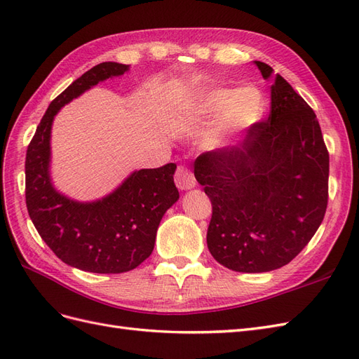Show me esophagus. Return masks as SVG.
Segmentation results:
<instances>
[{
    "instance_id": "esophagus-1",
    "label": "esophagus",
    "mask_w": 359,
    "mask_h": 359,
    "mask_svg": "<svg viewBox=\"0 0 359 359\" xmlns=\"http://www.w3.org/2000/svg\"><path fill=\"white\" fill-rule=\"evenodd\" d=\"M175 184L180 190H189L196 186V180H194L193 172L189 166L180 165L175 172Z\"/></svg>"
}]
</instances>
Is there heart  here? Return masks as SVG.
Wrapping results in <instances>:
<instances>
[{"instance_id": "obj_1", "label": "heart", "mask_w": 359, "mask_h": 359, "mask_svg": "<svg viewBox=\"0 0 359 359\" xmlns=\"http://www.w3.org/2000/svg\"><path fill=\"white\" fill-rule=\"evenodd\" d=\"M226 109V123L231 127H245L256 123L264 111V95L255 86L238 91L214 90L202 97L199 111L217 114Z\"/></svg>"}]
</instances>
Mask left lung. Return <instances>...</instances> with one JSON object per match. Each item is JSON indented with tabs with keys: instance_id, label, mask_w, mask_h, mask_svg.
Here are the masks:
<instances>
[{
	"instance_id": "1",
	"label": "left lung",
	"mask_w": 359,
	"mask_h": 359,
	"mask_svg": "<svg viewBox=\"0 0 359 359\" xmlns=\"http://www.w3.org/2000/svg\"><path fill=\"white\" fill-rule=\"evenodd\" d=\"M268 79L273 69L255 61ZM330 154L316 114L276 74L271 112L243 142L201 154L194 177L212 205L206 244L238 273L287 265L319 229L328 205Z\"/></svg>"
}]
</instances>
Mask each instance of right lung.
Returning a JSON list of instances; mask_svg holds the SVG:
<instances>
[{"label": "right lung", "mask_w": 359, "mask_h": 359, "mask_svg": "<svg viewBox=\"0 0 359 359\" xmlns=\"http://www.w3.org/2000/svg\"><path fill=\"white\" fill-rule=\"evenodd\" d=\"M126 64L102 62L85 72L53 99L27 149L25 199L41 240L64 264L97 274H119L153 253L161 217L180 198L175 163L133 172L109 196L76 202L53 189L49 175L53 116L83 91L121 76Z\"/></svg>", "instance_id": "obj_1"}]
</instances>
